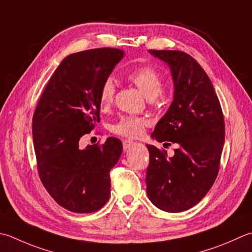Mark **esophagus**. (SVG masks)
<instances>
[{
  "label": "esophagus",
  "instance_id": "34e87169",
  "mask_svg": "<svg viewBox=\"0 0 252 252\" xmlns=\"http://www.w3.org/2000/svg\"><path fill=\"white\" fill-rule=\"evenodd\" d=\"M134 144H135V142H133L131 140H125L123 141V150L126 151L127 149H130V147H132Z\"/></svg>",
  "mask_w": 252,
  "mask_h": 252
}]
</instances>
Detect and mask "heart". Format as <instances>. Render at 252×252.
<instances>
[{
  "mask_svg": "<svg viewBox=\"0 0 252 252\" xmlns=\"http://www.w3.org/2000/svg\"><path fill=\"white\" fill-rule=\"evenodd\" d=\"M127 78L132 83H134L149 99H154L158 96L162 90V85H164V78L161 74L151 65H141L134 68L127 73ZM115 92V84L111 80L103 82L99 92V106L102 110L108 109L112 105ZM147 125L149 122L143 118L122 117L112 126V132L116 134L134 139L142 134Z\"/></svg>",
  "mask_w": 252,
  "mask_h": 252,
  "instance_id": "1",
  "label": "heart"
}]
</instances>
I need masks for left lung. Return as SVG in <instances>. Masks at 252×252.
<instances>
[{
    "instance_id": "obj_1",
    "label": "left lung",
    "mask_w": 252,
    "mask_h": 252,
    "mask_svg": "<svg viewBox=\"0 0 252 252\" xmlns=\"http://www.w3.org/2000/svg\"><path fill=\"white\" fill-rule=\"evenodd\" d=\"M149 51L168 64L175 86L174 100L152 136L178 147L168 157L165 150L146 144V191L157 208L177 213L199 203L218 177L224 116L210 77L193 58L176 50Z\"/></svg>"
}]
</instances>
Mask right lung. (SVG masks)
I'll list each match as a JSON object with an SVG mask.
<instances>
[{
  "instance_id": "obj_1",
  "label": "right lung",
  "mask_w": 252,
  "mask_h": 252,
  "mask_svg": "<svg viewBox=\"0 0 252 252\" xmlns=\"http://www.w3.org/2000/svg\"><path fill=\"white\" fill-rule=\"evenodd\" d=\"M123 56V50L115 48L67 56L33 112L39 177L54 201L74 213H93L109 200V172L121 156V141L108 137L103 144L84 150L78 142L99 122L100 87Z\"/></svg>"
}]
</instances>
